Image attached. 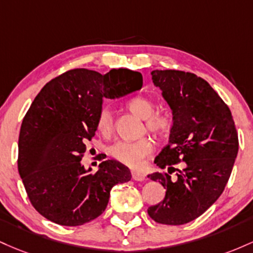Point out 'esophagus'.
Masks as SVG:
<instances>
[{
  "instance_id": "esophagus-1",
  "label": "esophagus",
  "mask_w": 253,
  "mask_h": 253,
  "mask_svg": "<svg viewBox=\"0 0 253 253\" xmlns=\"http://www.w3.org/2000/svg\"><path fill=\"white\" fill-rule=\"evenodd\" d=\"M131 177H132V179L136 180V181L146 180V175H144L143 173H141L138 171H131Z\"/></svg>"
}]
</instances>
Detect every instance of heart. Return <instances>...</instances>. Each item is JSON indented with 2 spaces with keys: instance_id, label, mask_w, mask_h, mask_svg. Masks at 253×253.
Segmentation results:
<instances>
[{
  "instance_id": "heart-1",
  "label": "heart",
  "mask_w": 253,
  "mask_h": 253,
  "mask_svg": "<svg viewBox=\"0 0 253 253\" xmlns=\"http://www.w3.org/2000/svg\"><path fill=\"white\" fill-rule=\"evenodd\" d=\"M127 107L132 113L146 119V127L152 134L165 136L171 131L173 122L166 113H154L155 104L148 98L137 96L127 103ZM99 131L110 135L113 129V113L109 106H104L98 115L96 122ZM153 150V144L148 138H141L135 142L121 141L110 148V154L119 163L130 167H137L147 155Z\"/></svg>"
}]
</instances>
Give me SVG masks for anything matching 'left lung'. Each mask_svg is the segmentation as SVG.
Instances as JSON below:
<instances>
[{"label": "left lung", "mask_w": 253, "mask_h": 253, "mask_svg": "<svg viewBox=\"0 0 253 253\" xmlns=\"http://www.w3.org/2000/svg\"><path fill=\"white\" fill-rule=\"evenodd\" d=\"M152 80L172 110L169 144L154 163L167 172L148 174L166 189L148 215L163 225H184L216 202L231 177L239 141L231 110L202 78L181 70H153ZM184 161V169L173 164ZM178 170L174 178L172 171Z\"/></svg>", "instance_id": "obj_1"}]
</instances>
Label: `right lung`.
<instances>
[{
	"label": "right lung",
	"mask_w": 253,
	"mask_h": 253,
	"mask_svg": "<svg viewBox=\"0 0 253 253\" xmlns=\"http://www.w3.org/2000/svg\"><path fill=\"white\" fill-rule=\"evenodd\" d=\"M141 87V73L126 68L105 75L73 69L42 87L22 121L18 158L19 174L39 214L62 226H81L103 214L113 186L131 179L117 160H105L90 173L81 159L98 129L104 99Z\"/></svg>",
	"instance_id": "1"
}]
</instances>
